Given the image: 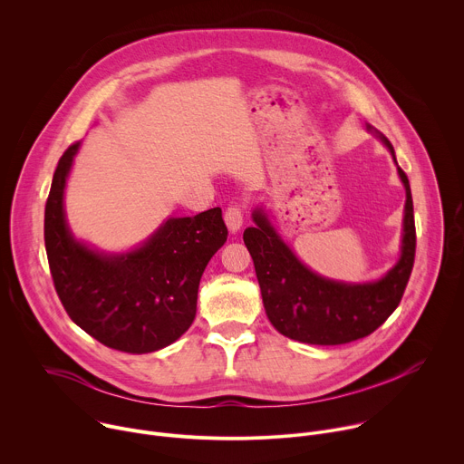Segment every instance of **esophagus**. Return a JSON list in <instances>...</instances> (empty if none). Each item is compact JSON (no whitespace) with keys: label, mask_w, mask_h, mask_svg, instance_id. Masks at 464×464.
I'll return each instance as SVG.
<instances>
[{"label":"esophagus","mask_w":464,"mask_h":464,"mask_svg":"<svg viewBox=\"0 0 464 464\" xmlns=\"http://www.w3.org/2000/svg\"><path fill=\"white\" fill-rule=\"evenodd\" d=\"M224 220H226L227 229H229L231 233H235V231H238V229L242 227L244 213H242V209H240L238 206H231V208H227V209H226V213H224Z\"/></svg>","instance_id":"1"}]
</instances>
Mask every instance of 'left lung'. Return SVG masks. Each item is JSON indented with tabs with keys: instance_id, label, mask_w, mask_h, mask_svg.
<instances>
[{
	"instance_id": "left-lung-1",
	"label": "left lung",
	"mask_w": 464,
	"mask_h": 464,
	"mask_svg": "<svg viewBox=\"0 0 464 464\" xmlns=\"http://www.w3.org/2000/svg\"><path fill=\"white\" fill-rule=\"evenodd\" d=\"M369 131L389 149L387 138L372 126ZM406 187L402 253L399 262L374 283L351 285L324 279L294 255L266 213L253 211L255 227L244 231V244L253 258L264 310L279 333L310 345H343L369 336L399 306L415 262V217L410 179L399 167Z\"/></svg>"
}]
</instances>
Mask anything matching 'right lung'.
<instances>
[{
	"instance_id": "right-lung-1",
	"label": "right lung",
	"mask_w": 464,
	"mask_h": 464,
	"mask_svg": "<svg viewBox=\"0 0 464 464\" xmlns=\"http://www.w3.org/2000/svg\"><path fill=\"white\" fill-rule=\"evenodd\" d=\"M79 147L62 154L45 202L54 290L73 323L102 345L130 354L160 351L194 321L202 274L227 240L222 209L169 218L134 251H95L72 235L63 213L65 179Z\"/></svg>"
}]
</instances>
